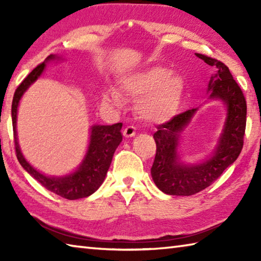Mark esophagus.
<instances>
[{
  "label": "esophagus",
  "mask_w": 261,
  "mask_h": 261,
  "mask_svg": "<svg viewBox=\"0 0 261 261\" xmlns=\"http://www.w3.org/2000/svg\"><path fill=\"white\" fill-rule=\"evenodd\" d=\"M123 136L125 138H131V137L136 136V129L134 126H126L124 130H123Z\"/></svg>",
  "instance_id": "esophagus-1"
}]
</instances>
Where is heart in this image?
<instances>
[{"label":"heart","instance_id":"heart-1","mask_svg":"<svg viewBox=\"0 0 261 261\" xmlns=\"http://www.w3.org/2000/svg\"><path fill=\"white\" fill-rule=\"evenodd\" d=\"M123 93L138 98L136 112L141 120L148 123L169 121L178 112L182 103L185 84L183 78L169 69L153 65L127 74L120 82ZM106 105L120 109L123 107L121 95L114 90L102 93Z\"/></svg>","mask_w":261,"mask_h":261}]
</instances>
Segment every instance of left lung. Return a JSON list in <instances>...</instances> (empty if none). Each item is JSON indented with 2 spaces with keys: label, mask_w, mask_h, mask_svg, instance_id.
Wrapping results in <instances>:
<instances>
[{
  "label": "left lung",
  "mask_w": 261,
  "mask_h": 261,
  "mask_svg": "<svg viewBox=\"0 0 261 261\" xmlns=\"http://www.w3.org/2000/svg\"><path fill=\"white\" fill-rule=\"evenodd\" d=\"M197 56L216 71L208 82V100L220 101L226 110L222 131L212 152L201 160L184 162L179 145L183 132L191 124L198 108L175 116L158 126L154 134L156 154L151 168L152 178L162 192L170 196H192L210 187L236 161L243 147L246 124V101L227 65L205 55Z\"/></svg>",
  "instance_id": "left-lung-1"
}]
</instances>
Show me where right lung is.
I'll list each match as a JSON object with an SVG mask.
<instances>
[{"instance_id":"add662e5","label":"right lung","mask_w":261,"mask_h":261,"mask_svg":"<svg viewBox=\"0 0 261 261\" xmlns=\"http://www.w3.org/2000/svg\"><path fill=\"white\" fill-rule=\"evenodd\" d=\"M63 60L64 59L62 56L55 54L49 55L21 82L20 85L17 87L14 99H12L11 118L12 127H14L16 154L21 167L34 179H37L39 183L53 193H56L57 196L63 197L65 199L74 200L91 196L103 183L110 163H112L114 153L122 141L121 129L123 124L116 123L113 125H92L90 127V138H88L85 155L76 169L69 174L61 176L46 175L26 160L20 149L18 135H17V114H18L20 100L30 86L42 76L47 64L51 62L57 63Z\"/></svg>"}]
</instances>
